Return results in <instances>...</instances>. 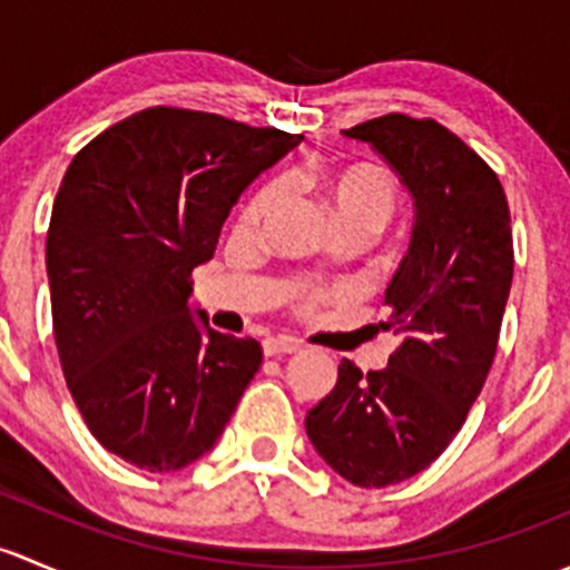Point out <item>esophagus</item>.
I'll return each instance as SVG.
<instances>
[{
  "instance_id": "esophagus-1",
  "label": "esophagus",
  "mask_w": 570,
  "mask_h": 570,
  "mask_svg": "<svg viewBox=\"0 0 570 570\" xmlns=\"http://www.w3.org/2000/svg\"><path fill=\"white\" fill-rule=\"evenodd\" d=\"M264 355H284V353H297L301 350V342L295 338H286V336H269L262 342Z\"/></svg>"
}]
</instances>
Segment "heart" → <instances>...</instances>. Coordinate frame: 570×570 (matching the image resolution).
Segmentation results:
<instances>
[{"label": "heart", "mask_w": 570, "mask_h": 570, "mask_svg": "<svg viewBox=\"0 0 570 570\" xmlns=\"http://www.w3.org/2000/svg\"><path fill=\"white\" fill-rule=\"evenodd\" d=\"M281 198H284V181L281 178L264 181L245 200L243 212H239V228L256 232L278 209ZM322 198H325V206L331 209L333 220L338 223L342 232L370 234L372 239L386 232L389 223L396 217V209H400V187L392 176L377 168H344L327 176ZM327 297H331L327 292L303 289L297 297V308L308 314Z\"/></svg>", "instance_id": "b5f03b06"}]
</instances>
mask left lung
Wrapping results in <instances>:
<instances>
[{
	"label": "left lung",
	"mask_w": 570,
	"mask_h": 570,
	"mask_svg": "<svg viewBox=\"0 0 570 570\" xmlns=\"http://www.w3.org/2000/svg\"><path fill=\"white\" fill-rule=\"evenodd\" d=\"M342 131L396 170L416 226L386 289L381 327L400 336L389 366L364 375L344 358L306 433L344 480L386 488L452 444L485 386L513 284V228L499 176L439 120L389 112Z\"/></svg>",
	"instance_id": "1"
}]
</instances>
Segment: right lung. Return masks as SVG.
<instances>
[{
    "instance_id": "1",
    "label": "right lung",
    "mask_w": 570,
    "mask_h": 570,
    "mask_svg": "<svg viewBox=\"0 0 570 570\" xmlns=\"http://www.w3.org/2000/svg\"><path fill=\"white\" fill-rule=\"evenodd\" d=\"M303 135L148 107L68 165L46 232L51 327L68 392L105 450L176 471L215 446L262 366V344L189 314L245 187Z\"/></svg>"
}]
</instances>
